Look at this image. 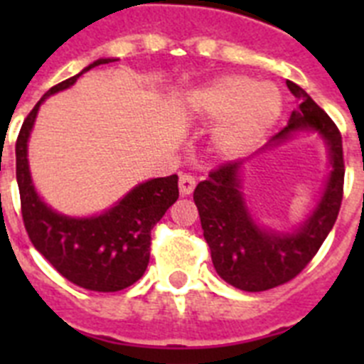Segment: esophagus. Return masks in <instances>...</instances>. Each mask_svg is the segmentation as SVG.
<instances>
[{"mask_svg": "<svg viewBox=\"0 0 364 364\" xmlns=\"http://www.w3.org/2000/svg\"><path fill=\"white\" fill-rule=\"evenodd\" d=\"M195 186H197V180H195V176L189 175V173H182L178 178V189H180V195L182 197H186V195H191L193 189H195Z\"/></svg>", "mask_w": 364, "mask_h": 364, "instance_id": "obj_1", "label": "esophagus"}]
</instances>
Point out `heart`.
<instances>
[{"label": "heart", "instance_id": "obj_1", "mask_svg": "<svg viewBox=\"0 0 364 364\" xmlns=\"http://www.w3.org/2000/svg\"><path fill=\"white\" fill-rule=\"evenodd\" d=\"M191 111L205 120H224L217 131L222 153L237 154L255 144L281 114L282 100L272 83L224 76L189 96Z\"/></svg>", "mask_w": 364, "mask_h": 364}]
</instances>
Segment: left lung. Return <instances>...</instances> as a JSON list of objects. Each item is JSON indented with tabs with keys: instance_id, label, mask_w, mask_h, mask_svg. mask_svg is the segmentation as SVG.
Wrapping results in <instances>:
<instances>
[{
	"instance_id": "obj_1",
	"label": "left lung",
	"mask_w": 364,
	"mask_h": 364,
	"mask_svg": "<svg viewBox=\"0 0 364 364\" xmlns=\"http://www.w3.org/2000/svg\"><path fill=\"white\" fill-rule=\"evenodd\" d=\"M286 85L299 107L268 146L284 142L297 131H317L328 144L332 164L323 197L306 222L291 233L257 226L240 193L242 160L218 166L193 193L215 269L228 284L244 291L272 290L297 277L332 231L343 200L345 160L339 129L304 89L290 80Z\"/></svg>"
}]
</instances>
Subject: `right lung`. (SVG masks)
Here are the masks:
<instances>
[{
  "instance_id": "1",
  "label": "right lung",
  "mask_w": 364,
  "mask_h": 364,
  "mask_svg": "<svg viewBox=\"0 0 364 364\" xmlns=\"http://www.w3.org/2000/svg\"><path fill=\"white\" fill-rule=\"evenodd\" d=\"M109 62H112L109 58L96 60L73 78L50 87L28 112L16 140V178L28 239L60 275L91 291L124 290L142 277L149 264L151 230L178 198L176 175L138 184L98 217H65L38 197L27 160L28 134L38 109L47 96L70 87L92 67Z\"/></svg>"
}]
</instances>
